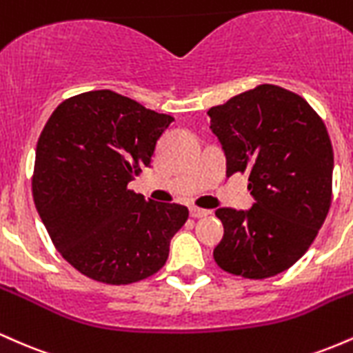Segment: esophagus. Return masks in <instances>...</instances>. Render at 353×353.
I'll return each mask as SVG.
<instances>
[{
  "mask_svg": "<svg viewBox=\"0 0 353 353\" xmlns=\"http://www.w3.org/2000/svg\"><path fill=\"white\" fill-rule=\"evenodd\" d=\"M189 212H190V217H194V219H201V217L209 216L210 210H208V209H201V208H190V209H189Z\"/></svg>",
  "mask_w": 353,
  "mask_h": 353,
  "instance_id": "1",
  "label": "esophagus"
}]
</instances>
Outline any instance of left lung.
<instances>
[{"label": "left lung", "instance_id": "obj_1", "mask_svg": "<svg viewBox=\"0 0 353 353\" xmlns=\"http://www.w3.org/2000/svg\"><path fill=\"white\" fill-rule=\"evenodd\" d=\"M228 159V177L249 176V210L221 208L224 237L214 261L245 279L272 277L307 252L332 202L334 151L305 99L261 84L208 111Z\"/></svg>", "mask_w": 353, "mask_h": 353}]
</instances>
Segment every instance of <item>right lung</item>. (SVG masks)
I'll use <instances>...</instances> for the list:
<instances>
[{"label": "right lung", "mask_w": 353, "mask_h": 353, "mask_svg": "<svg viewBox=\"0 0 353 353\" xmlns=\"http://www.w3.org/2000/svg\"><path fill=\"white\" fill-rule=\"evenodd\" d=\"M172 116L109 89L54 109L36 145L33 199L52 244L86 277L139 282L168 261L188 208L145 201L128 184L149 168Z\"/></svg>", "instance_id": "1"}]
</instances>
